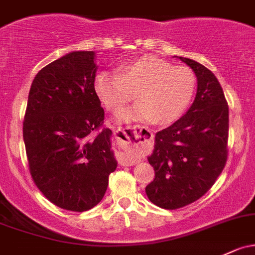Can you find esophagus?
I'll return each instance as SVG.
<instances>
[{"mask_svg":"<svg viewBox=\"0 0 255 255\" xmlns=\"http://www.w3.org/2000/svg\"><path fill=\"white\" fill-rule=\"evenodd\" d=\"M114 132H116L117 138L119 139V141L125 142V143H128V138H130V136H135L130 132H125V131L120 130V128H116V130H114Z\"/></svg>","mask_w":255,"mask_h":255,"instance_id":"1","label":"esophagus"}]
</instances>
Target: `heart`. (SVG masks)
<instances>
[{
	"label": "heart",
	"instance_id": "b5f03b06",
	"mask_svg": "<svg viewBox=\"0 0 255 255\" xmlns=\"http://www.w3.org/2000/svg\"><path fill=\"white\" fill-rule=\"evenodd\" d=\"M196 89V76L185 65H171L155 56H141L118 67V74L96 76L95 90L101 102L116 112L135 91L136 105L123 109L117 122L148 119L158 125L170 124L182 116Z\"/></svg>",
	"mask_w": 255,
	"mask_h": 255
}]
</instances>
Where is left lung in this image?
<instances>
[{"label": "left lung", "mask_w": 255, "mask_h": 255, "mask_svg": "<svg viewBox=\"0 0 255 255\" xmlns=\"http://www.w3.org/2000/svg\"><path fill=\"white\" fill-rule=\"evenodd\" d=\"M179 58L196 74L197 94L185 116L155 133L148 157L155 177L146 193L163 209H177L201 198L227 160L229 106L221 85L201 63Z\"/></svg>", "instance_id": "8db88e82"}]
</instances>
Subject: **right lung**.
Segmentation results:
<instances>
[{
	"label": "right lung",
	"mask_w": 255,
	"mask_h": 255,
	"mask_svg": "<svg viewBox=\"0 0 255 255\" xmlns=\"http://www.w3.org/2000/svg\"><path fill=\"white\" fill-rule=\"evenodd\" d=\"M94 51H74L46 65L30 87L23 137L32 180L63 209L86 212L101 202L118 161L112 130L95 90Z\"/></svg>",
	"instance_id": "1"
}]
</instances>
